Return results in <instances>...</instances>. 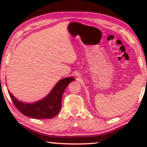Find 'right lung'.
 Wrapping results in <instances>:
<instances>
[{
  "instance_id": "right-lung-1",
  "label": "right lung",
  "mask_w": 147,
  "mask_h": 147,
  "mask_svg": "<svg viewBox=\"0 0 147 147\" xmlns=\"http://www.w3.org/2000/svg\"><path fill=\"white\" fill-rule=\"evenodd\" d=\"M75 80L73 77H67L59 80L47 95L37 102L26 103L16 98L8 90L12 102L22 114L37 119H52L58 115L61 109V98L69 83Z\"/></svg>"
}]
</instances>
